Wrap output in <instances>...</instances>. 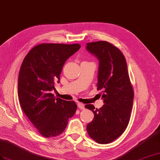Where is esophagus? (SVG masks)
<instances>
[{
	"mask_svg": "<svg viewBox=\"0 0 160 160\" xmlns=\"http://www.w3.org/2000/svg\"><path fill=\"white\" fill-rule=\"evenodd\" d=\"M77 105H78V107L80 109H84V105L83 103H80V102H78Z\"/></svg>",
	"mask_w": 160,
	"mask_h": 160,
	"instance_id": "1",
	"label": "esophagus"
}]
</instances>
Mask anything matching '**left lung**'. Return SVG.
<instances>
[{
	"label": "left lung",
	"mask_w": 160,
	"mask_h": 160,
	"mask_svg": "<svg viewBox=\"0 0 160 160\" xmlns=\"http://www.w3.org/2000/svg\"><path fill=\"white\" fill-rule=\"evenodd\" d=\"M86 48L99 60L97 86L104 103L100 109L91 104L85 105L95 115L87 126V132L97 142L108 144L119 137L128 126L133 88L126 59L119 48L107 41L89 42Z\"/></svg>",
	"instance_id": "obj_1"
}]
</instances>
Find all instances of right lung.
I'll list each match as a JSON object with an SVG mask.
<instances>
[{
    "mask_svg": "<svg viewBox=\"0 0 160 160\" xmlns=\"http://www.w3.org/2000/svg\"><path fill=\"white\" fill-rule=\"evenodd\" d=\"M80 48L79 44H40L24 58L18 77L20 105L28 119L44 137L62 133L69 118L76 113L73 101H65L51 93L59 82L65 61Z\"/></svg>",
    "mask_w": 160,
    "mask_h": 160,
    "instance_id": "obj_1",
    "label": "right lung"
}]
</instances>
